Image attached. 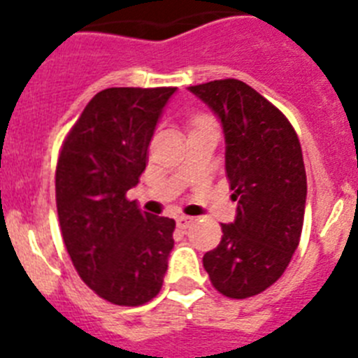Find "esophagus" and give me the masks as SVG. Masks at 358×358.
I'll return each mask as SVG.
<instances>
[{"label": "esophagus", "instance_id": "obj_1", "mask_svg": "<svg viewBox=\"0 0 358 358\" xmlns=\"http://www.w3.org/2000/svg\"><path fill=\"white\" fill-rule=\"evenodd\" d=\"M176 220H177V227H179V229H186V227H189V224L194 222V217H186V215H179V217H177Z\"/></svg>", "mask_w": 358, "mask_h": 358}]
</instances>
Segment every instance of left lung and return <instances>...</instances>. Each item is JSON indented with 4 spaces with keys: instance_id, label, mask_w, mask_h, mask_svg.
Returning <instances> with one entry per match:
<instances>
[{
    "instance_id": "obj_1",
    "label": "left lung",
    "mask_w": 358,
    "mask_h": 358,
    "mask_svg": "<svg viewBox=\"0 0 358 358\" xmlns=\"http://www.w3.org/2000/svg\"><path fill=\"white\" fill-rule=\"evenodd\" d=\"M222 127L235 220L202 264L215 289L233 299L264 292L289 267L305 218L306 172L289 120L235 78L188 87Z\"/></svg>"
}]
</instances>
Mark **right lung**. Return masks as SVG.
I'll return each mask as SVG.
<instances>
[{
	"label": "right lung",
	"instance_id": "obj_1",
	"mask_svg": "<svg viewBox=\"0 0 358 358\" xmlns=\"http://www.w3.org/2000/svg\"><path fill=\"white\" fill-rule=\"evenodd\" d=\"M176 87H109L94 94L62 145L57 213L84 283L109 303L159 294L176 220L141 211L125 194L147 169L148 145Z\"/></svg>",
	"mask_w": 358,
	"mask_h": 358
}]
</instances>
